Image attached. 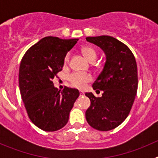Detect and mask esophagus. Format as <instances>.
<instances>
[{
  "label": "esophagus",
  "mask_w": 158,
  "mask_h": 158,
  "mask_svg": "<svg viewBox=\"0 0 158 158\" xmlns=\"http://www.w3.org/2000/svg\"><path fill=\"white\" fill-rule=\"evenodd\" d=\"M80 95L81 96H83V95H85V93L83 91H80Z\"/></svg>",
  "instance_id": "esophagus-1"
}]
</instances>
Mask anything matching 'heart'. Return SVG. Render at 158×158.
<instances>
[{
  "mask_svg": "<svg viewBox=\"0 0 158 158\" xmlns=\"http://www.w3.org/2000/svg\"><path fill=\"white\" fill-rule=\"evenodd\" d=\"M81 52L88 60L90 62H94L97 57V53L93 47L89 46H85L81 48ZM69 59V54H67L64 58L65 63L68 62ZM69 81L74 87L82 89L85 86L86 83L91 81V75L84 73H73L69 76Z\"/></svg>",
  "mask_w": 158,
  "mask_h": 158,
  "instance_id": "1",
  "label": "heart"
}]
</instances>
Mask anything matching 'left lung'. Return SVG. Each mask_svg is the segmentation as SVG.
<instances>
[{
  "label": "left lung",
  "instance_id": "1",
  "mask_svg": "<svg viewBox=\"0 0 158 158\" xmlns=\"http://www.w3.org/2000/svg\"><path fill=\"white\" fill-rule=\"evenodd\" d=\"M106 54L104 69L93 84L103 91L101 97L86 93L91 104L85 112L88 123L94 129L111 131L119 126L129 115L138 89V68L129 47L109 35L87 37ZM99 91V90H97Z\"/></svg>",
  "mask_w": 158,
  "mask_h": 158
}]
</instances>
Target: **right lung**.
<instances>
[{"label":"right lung","mask_w":158,"mask_h":158,"mask_svg":"<svg viewBox=\"0 0 158 158\" xmlns=\"http://www.w3.org/2000/svg\"><path fill=\"white\" fill-rule=\"evenodd\" d=\"M78 39L62 40L47 36L31 47L19 70V86L29 118L44 131H55L66 125L77 89L54 88L52 80L62 69L64 58Z\"/></svg>","instance_id":"1"}]
</instances>
